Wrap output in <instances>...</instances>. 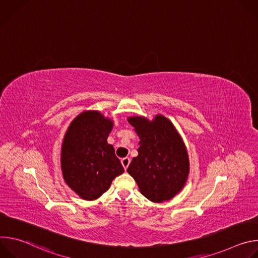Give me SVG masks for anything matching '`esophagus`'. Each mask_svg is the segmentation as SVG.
Wrapping results in <instances>:
<instances>
[{
	"label": "esophagus",
	"instance_id": "obj_1",
	"mask_svg": "<svg viewBox=\"0 0 258 258\" xmlns=\"http://www.w3.org/2000/svg\"><path fill=\"white\" fill-rule=\"evenodd\" d=\"M130 163H131V159H130L128 157H124V158L121 159V164H122V166H123V168H124L125 170H126V168L128 167Z\"/></svg>",
	"mask_w": 258,
	"mask_h": 258
}]
</instances>
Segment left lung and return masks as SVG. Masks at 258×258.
Wrapping results in <instances>:
<instances>
[{"label": "left lung", "instance_id": "1", "mask_svg": "<svg viewBox=\"0 0 258 258\" xmlns=\"http://www.w3.org/2000/svg\"><path fill=\"white\" fill-rule=\"evenodd\" d=\"M140 138L138 156L127 172L137 181L140 192L150 201L163 202L175 196L189 173V159L179 135L164 116L152 121L136 116L128 118Z\"/></svg>", "mask_w": 258, "mask_h": 258}]
</instances>
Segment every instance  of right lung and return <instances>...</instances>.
Returning a JSON list of instances; mask_svg holds the SVG:
<instances>
[{
    "mask_svg": "<svg viewBox=\"0 0 258 258\" xmlns=\"http://www.w3.org/2000/svg\"><path fill=\"white\" fill-rule=\"evenodd\" d=\"M112 121L98 111H86L71 122L65 135L61 168L64 180L85 200L105 193L124 169L107 138Z\"/></svg>",
    "mask_w": 258,
    "mask_h": 258,
    "instance_id": "obj_1",
    "label": "right lung"
}]
</instances>
